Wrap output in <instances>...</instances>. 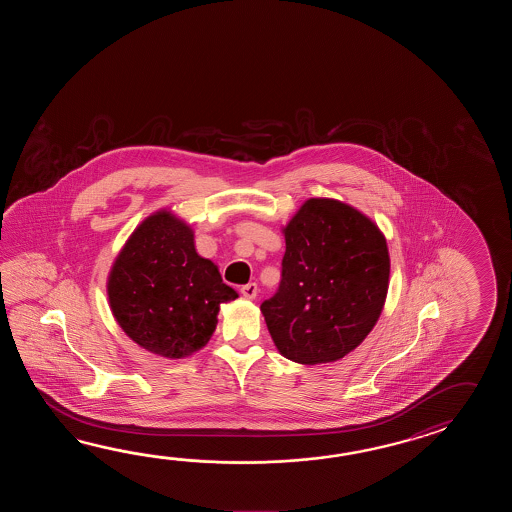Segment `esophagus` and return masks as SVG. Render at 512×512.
<instances>
[{
	"label": "esophagus",
	"instance_id": "1",
	"mask_svg": "<svg viewBox=\"0 0 512 512\" xmlns=\"http://www.w3.org/2000/svg\"><path fill=\"white\" fill-rule=\"evenodd\" d=\"M241 294L245 296V298H256V294H258V285L256 283H247V285H241Z\"/></svg>",
	"mask_w": 512,
	"mask_h": 512
}]
</instances>
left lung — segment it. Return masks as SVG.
<instances>
[{
  "label": "left lung",
  "mask_w": 512,
  "mask_h": 512,
  "mask_svg": "<svg viewBox=\"0 0 512 512\" xmlns=\"http://www.w3.org/2000/svg\"><path fill=\"white\" fill-rule=\"evenodd\" d=\"M285 234L282 280L261 304L285 359L322 364L368 337L388 293L390 256L377 225L335 199H309Z\"/></svg>",
  "instance_id": "8db88e82"
}]
</instances>
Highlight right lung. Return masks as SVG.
<instances>
[{"mask_svg":"<svg viewBox=\"0 0 512 512\" xmlns=\"http://www.w3.org/2000/svg\"><path fill=\"white\" fill-rule=\"evenodd\" d=\"M109 305L124 333L152 353L181 359L207 344L219 305L238 298L194 234L161 210L144 219L113 263Z\"/></svg>","mask_w":512,"mask_h":512,"instance_id":"1","label":"right lung"}]
</instances>
